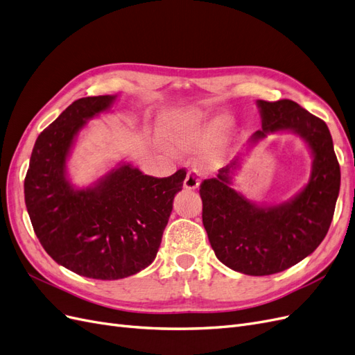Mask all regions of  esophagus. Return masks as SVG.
I'll return each instance as SVG.
<instances>
[{
  "label": "esophagus",
  "instance_id": "1",
  "mask_svg": "<svg viewBox=\"0 0 355 355\" xmlns=\"http://www.w3.org/2000/svg\"><path fill=\"white\" fill-rule=\"evenodd\" d=\"M184 185L187 189L189 191H194L200 187V179H198V173L196 170H189L187 173V178H185V182Z\"/></svg>",
  "mask_w": 355,
  "mask_h": 355
}]
</instances>
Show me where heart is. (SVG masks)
<instances>
[{"label":"heart","instance_id":"obj_1","mask_svg":"<svg viewBox=\"0 0 355 355\" xmlns=\"http://www.w3.org/2000/svg\"><path fill=\"white\" fill-rule=\"evenodd\" d=\"M227 125V118L207 111H171L161 116L159 137L166 146L179 153L197 151V149L206 146L210 141H214L210 149H207V157L214 159L219 155V130ZM214 135L217 137L215 138Z\"/></svg>","mask_w":355,"mask_h":355}]
</instances>
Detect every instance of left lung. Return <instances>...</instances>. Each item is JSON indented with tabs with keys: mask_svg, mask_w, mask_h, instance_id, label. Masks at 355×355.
<instances>
[{
	"mask_svg": "<svg viewBox=\"0 0 355 355\" xmlns=\"http://www.w3.org/2000/svg\"><path fill=\"white\" fill-rule=\"evenodd\" d=\"M262 128L245 149L268 135L295 133L308 145L313 166L308 184L278 204H256L232 188L241 154L200 185L202 225L218 259L245 275H271L296 265L324 240L335 213L340 168L327 124L293 101H256Z\"/></svg>",
	"mask_w": 355,
	"mask_h": 355,
	"instance_id": "obj_1",
	"label": "left lung"
}]
</instances>
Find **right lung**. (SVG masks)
<instances>
[{"mask_svg":"<svg viewBox=\"0 0 355 355\" xmlns=\"http://www.w3.org/2000/svg\"><path fill=\"white\" fill-rule=\"evenodd\" d=\"M115 99L92 96L69 105L38 136L25 178L26 209L41 245L67 270L96 280L130 277L154 262L187 176L178 170L158 179L123 161L90 187L72 184L67 164L80 130L111 111Z\"/></svg>","mask_w":355,"mask_h":355,"instance_id":"add662e5","label":"right lung"}]
</instances>
